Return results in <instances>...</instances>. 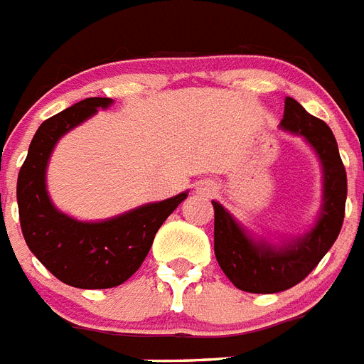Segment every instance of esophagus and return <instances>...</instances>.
<instances>
[{"mask_svg":"<svg viewBox=\"0 0 364 364\" xmlns=\"http://www.w3.org/2000/svg\"><path fill=\"white\" fill-rule=\"evenodd\" d=\"M203 191H206V193H210V191H214V188H212V186H205V188H203Z\"/></svg>","mask_w":364,"mask_h":364,"instance_id":"34e87169","label":"esophagus"}]
</instances>
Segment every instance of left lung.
<instances>
[{
    "instance_id": "obj_1",
    "label": "left lung",
    "mask_w": 364,
    "mask_h": 364,
    "mask_svg": "<svg viewBox=\"0 0 364 364\" xmlns=\"http://www.w3.org/2000/svg\"><path fill=\"white\" fill-rule=\"evenodd\" d=\"M280 126L304 136L318 154L323 167V206L304 237L274 246L254 240L220 203L212 200L216 259L235 287L248 293H278L297 286L323 259L344 223L348 178L331 127L308 114L293 97H286Z\"/></svg>"
}]
</instances>
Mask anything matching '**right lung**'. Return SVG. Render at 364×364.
Here are the masks:
<instances>
[{
    "instance_id": "add662e5",
    "label": "right lung",
    "mask_w": 364,
    "mask_h": 364,
    "mask_svg": "<svg viewBox=\"0 0 364 364\" xmlns=\"http://www.w3.org/2000/svg\"><path fill=\"white\" fill-rule=\"evenodd\" d=\"M110 103L109 97H88L43 122L16 182L20 228L28 248L58 280L80 289H107L132 278L158 229L188 197L184 191L103 222H78L52 205L45 174L56 142Z\"/></svg>"
}]
</instances>
